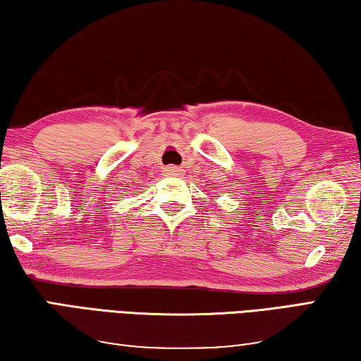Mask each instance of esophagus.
Here are the masks:
<instances>
[{"label": "esophagus", "instance_id": "34e87169", "mask_svg": "<svg viewBox=\"0 0 361 361\" xmlns=\"http://www.w3.org/2000/svg\"><path fill=\"white\" fill-rule=\"evenodd\" d=\"M166 171H168V174H171V176H179L180 174V169L174 168V166H169Z\"/></svg>", "mask_w": 361, "mask_h": 361}]
</instances>
